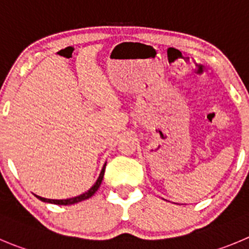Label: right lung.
Wrapping results in <instances>:
<instances>
[{
  "label": "right lung",
  "mask_w": 249,
  "mask_h": 249,
  "mask_svg": "<svg viewBox=\"0 0 249 249\" xmlns=\"http://www.w3.org/2000/svg\"><path fill=\"white\" fill-rule=\"evenodd\" d=\"M105 167H106V164L103 166V170H101L100 175H99L98 179H96L95 183L93 184V187H91V188L89 189V191L85 192V193H83V194H80V196H78V197L68 198V199H47V198L39 197V196H36V197L39 198V199L41 200V202L51 203V204H58V205H71V204H75V203L82 202V200L88 199V198H90L91 196H94V193H95V192L99 189V187H100L101 182H103V178H104V174H105Z\"/></svg>",
  "instance_id": "add662e5"
}]
</instances>
